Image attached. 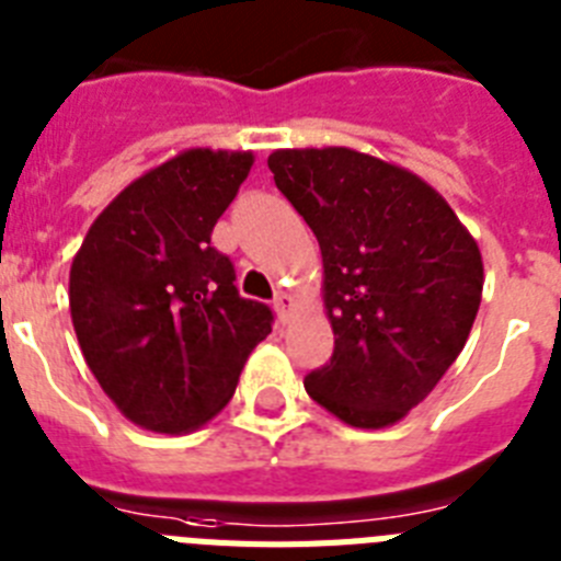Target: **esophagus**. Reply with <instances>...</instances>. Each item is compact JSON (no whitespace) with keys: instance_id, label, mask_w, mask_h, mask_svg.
<instances>
[{"instance_id":"1","label":"esophagus","mask_w":561,"mask_h":561,"mask_svg":"<svg viewBox=\"0 0 561 561\" xmlns=\"http://www.w3.org/2000/svg\"><path fill=\"white\" fill-rule=\"evenodd\" d=\"M274 310H276V316H279V321H287L290 319V310H294V299L279 290L274 299Z\"/></svg>"}]
</instances>
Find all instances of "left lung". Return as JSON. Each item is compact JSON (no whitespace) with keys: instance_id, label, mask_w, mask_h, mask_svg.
<instances>
[{"instance_id":"1","label":"left lung","mask_w":561,"mask_h":561,"mask_svg":"<svg viewBox=\"0 0 561 561\" xmlns=\"http://www.w3.org/2000/svg\"><path fill=\"white\" fill-rule=\"evenodd\" d=\"M276 188L313 228L335 347L305 378L350 426L401 421L455 364L483 296V260L421 178L353 149H279Z\"/></svg>"}]
</instances>
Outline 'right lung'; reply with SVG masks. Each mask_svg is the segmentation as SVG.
<instances>
[{
	"instance_id": "add662e5",
	"label": "right lung",
	"mask_w": 561,
	"mask_h": 561,
	"mask_svg": "<svg viewBox=\"0 0 561 561\" xmlns=\"http://www.w3.org/2000/svg\"><path fill=\"white\" fill-rule=\"evenodd\" d=\"M251 152L192 149L126 186L70 267V313L87 367L133 423L163 435L231 401L274 310L242 299L211 231Z\"/></svg>"
}]
</instances>
